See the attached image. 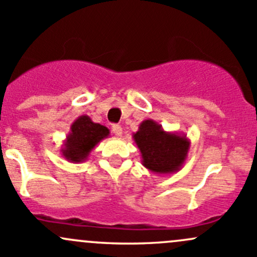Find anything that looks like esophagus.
Listing matches in <instances>:
<instances>
[{"label": "esophagus", "instance_id": "1", "mask_svg": "<svg viewBox=\"0 0 257 257\" xmlns=\"http://www.w3.org/2000/svg\"><path fill=\"white\" fill-rule=\"evenodd\" d=\"M112 132L114 133V136L121 137V134H123V128H121L119 124H114V125H112Z\"/></svg>", "mask_w": 257, "mask_h": 257}]
</instances>
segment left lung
Returning a JSON list of instances; mask_svg holds the SVG:
<instances>
[{"mask_svg": "<svg viewBox=\"0 0 257 257\" xmlns=\"http://www.w3.org/2000/svg\"><path fill=\"white\" fill-rule=\"evenodd\" d=\"M133 139L142 154V164L159 175L177 172L185 164L191 145L185 134L165 132L153 119L143 120Z\"/></svg>", "mask_w": 257, "mask_h": 257, "instance_id": "obj_1", "label": "left lung"}]
</instances>
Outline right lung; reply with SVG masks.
<instances>
[{"mask_svg":"<svg viewBox=\"0 0 257 257\" xmlns=\"http://www.w3.org/2000/svg\"><path fill=\"white\" fill-rule=\"evenodd\" d=\"M109 137V129L94 123L88 115H80L70 126V133L64 140L61 155L70 163H83L90 153L104 138Z\"/></svg>","mask_w":257,"mask_h":257,"instance_id":"1","label":"right lung"}]
</instances>
